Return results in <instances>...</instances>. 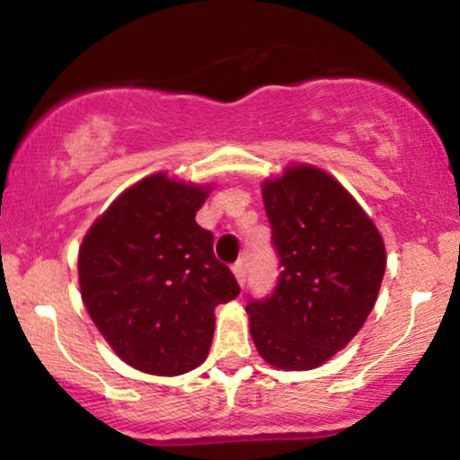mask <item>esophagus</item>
<instances>
[{"label": "esophagus", "instance_id": "1", "mask_svg": "<svg viewBox=\"0 0 460 460\" xmlns=\"http://www.w3.org/2000/svg\"><path fill=\"white\" fill-rule=\"evenodd\" d=\"M246 272H248L246 260H240L237 263H234V274H235L237 283H240V285L246 283Z\"/></svg>", "mask_w": 460, "mask_h": 460}]
</instances>
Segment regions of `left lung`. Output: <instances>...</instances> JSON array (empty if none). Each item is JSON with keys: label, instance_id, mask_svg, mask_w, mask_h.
<instances>
[{"label": "left lung", "instance_id": "left-lung-1", "mask_svg": "<svg viewBox=\"0 0 460 460\" xmlns=\"http://www.w3.org/2000/svg\"><path fill=\"white\" fill-rule=\"evenodd\" d=\"M261 194L283 270L270 296L248 300L251 337L274 367H320L374 309L385 242L355 197L309 164L266 179Z\"/></svg>", "mask_w": 460, "mask_h": 460}]
</instances>
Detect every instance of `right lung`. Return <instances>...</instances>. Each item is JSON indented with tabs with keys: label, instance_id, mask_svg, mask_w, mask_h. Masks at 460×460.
I'll return each mask as SVG.
<instances>
[{
	"label": "right lung",
	"instance_id": "add662e5",
	"mask_svg": "<svg viewBox=\"0 0 460 460\" xmlns=\"http://www.w3.org/2000/svg\"><path fill=\"white\" fill-rule=\"evenodd\" d=\"M212 186L145 177L94 220L79 246V289L94 326L140 372L179 376L212 346L218 305L240 285L194 216Z\"/></svg>",
	"mask_w": 460,
	"mask_h": 460
}]
</instances>
